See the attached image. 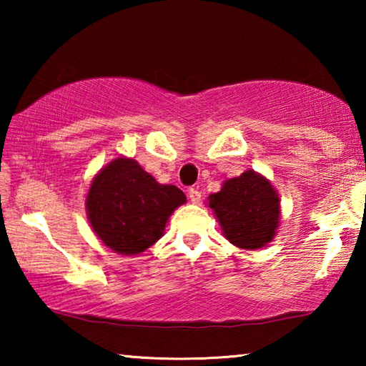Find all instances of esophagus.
Masks as SVG:
<instances>
[{"label": "esophagus", "instance_id": "esophagus-1", "mask_svg": "<svg viewBox=\"0 0 366 366\" xmlns=\"http://www.w3.org/2000/svg\"><path fill=\"white\" fill-rule=\"evenodd\" d=\"M189 198H190V202L194 203V205H198V203L202 202V194L197 189H190L189 190Z\"/></svg>", "mask_w": 366, "mask_h": 366}]
</instances>
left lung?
<instances>
[{
    "label": "left lung",
    "instance_id": "obj_1",
    "mask_svg": "<svg viewBox=\"0 0 366 366\" xmlns=\"http://www.w3.org/2000/svg\"><path fill=\"white\" fill-rule=\"evenodd\" d=\"M207 205L213 209L224 237L239 249H262L280 227V194L269 179L253 169L226 179L221 190L207 198Z\"/></svg>",
    "mask_w": 366,
    "mask_h": 366
}]
</instances>
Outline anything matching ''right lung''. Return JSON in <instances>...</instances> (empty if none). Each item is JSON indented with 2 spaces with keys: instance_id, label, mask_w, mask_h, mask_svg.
<instances>
[{
  "instance_id": "right-lung-1",
  "label": "right lung",
  "mask_w": 366,
  "mask_h": 366,
  "mask_svg": "<svg viewBox=\"0 0 366 366\" xmlns=\"http://www.w3.org/2000/svg\"><path fill=\"white\" fill-rule=\"evenodd\" d=\"M185 202L176 185L159 184L134 158L117 157L92 179L85 209L97 237L131 257L163 237L169 216Z\"/></svg>"
}]
</instances>
